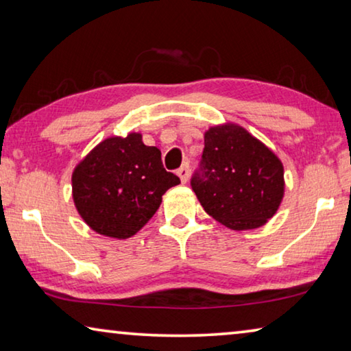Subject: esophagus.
I'll list each match as a JSON object with an SVG mask.
<instances>
[{
    "mask_svg": "<svg viewBox=\"0 0 351 351\" xmlns=\"http://www.w3.org/2000/svg\"><path fill=\"white\" fill-rule=\"evenodd\" d=\"M176 175L180 176V180H181V182H182V184H186V182L189 181V165H187V164L181 165V167L178 169Z\"/></svg>",
    "mask_w": 351,
    "mask_h": 351,
    "instance_id": "1",
    "label": "esophagus"
}]
</instances>
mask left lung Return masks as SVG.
<instances>
[{"label":"left lung","instance_id":"1","mask_svg":"<svg viewBox=\"0 0 351 351\" xmlns=\"http://www.w3.org/2000/svg\"><path fill=\"white\" fill-rule=\"evenodd\" d=\"M192 189L209 215L232 230H251L276 215L285 195L283 164L263 142L226 122L204 133L201 171Z\"/></svg>","mask_w":351,"mask_h":351}]
</instances>
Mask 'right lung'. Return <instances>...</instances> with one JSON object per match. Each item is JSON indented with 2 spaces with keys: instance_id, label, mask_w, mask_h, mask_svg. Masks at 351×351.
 Returning <instances> with one entry per match:
<instances>
[{
  "instance_id": "add662e5",
  "label": "right lung",
  "mask_w": 351,
  "mask_h": 351,
  "mask_svg": "<svg viewBox=\"0 0 351 351\" xmlns=\"http://www.w3.org/2000/svg\"><path fill=\"white\" fill-rule=\"evenodd\" d=\"M71 182L83 221L100 235L125 240L150 221L162 195L181 181L165 171L159 148L132 132L99 142L75 165Z\"/></svg>"
}]
</instances>
